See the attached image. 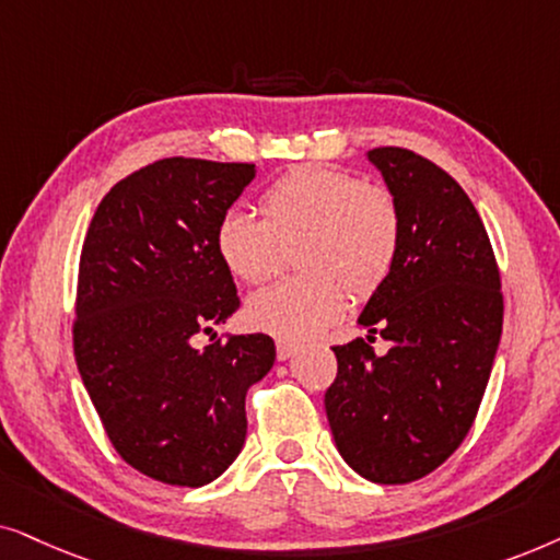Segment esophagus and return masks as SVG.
<instances>
[{
	"label": "esophagus",
	"mask_w": 560,
	"mask_h": 560,
	"mask_svg": "<svg viewBox=\"0 0 560 560\" xmlns=\"http://www.w3.org/2000/svg\"><path fill=\"white\" fill-rule=\"evenodd\" d=\"M296 350H300V342H294V340H276V355H279V361H289V358H292Z\"/></svg>",
	"instance_id": "1"
}]
</instances>
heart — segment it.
Wrapping results in <instances>:
<instances>
[{"label":"heart","mask_w":560,"mask_h":560,"mask_svg":"<svg viewBox=\"0 0 560 560\" xmlns=\"http://www.w3.org/2000/svg\"><path fill=\"white\" fill-rule=\"evenodd\" d=\"M264 220L243 207L222 212L214 245L230 273L260 284L284 266L296 276L260 289L245 304L253 327L304 340L330 327L353 300H369L392 273L401 243V212L382 184L330 166H296L260 197Z\"/></svg>","instance_id":"heart-1"}]
</instances>
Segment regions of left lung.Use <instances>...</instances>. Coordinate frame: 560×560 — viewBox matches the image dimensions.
<instances>
[{
	"label": "left lung",
	"instance_id": "obj_1",
	"mask_svg": "<svg viewBox=\"0 0 560 560\" xmlns=\"http://www.w3.org/2000/svg\"><path fill=\"white\" fill-rule=\"evenodd\" d=\"M401 212L392 273L358 325L393 342L335 346L338 376L325 412L346 464L376 483L435 471L479 412L502 335V281L487 228L453 176L407 148H374Z\"/></svg>",
	"mask_w": 560,
	"mask_h": 560
}]
</instances>
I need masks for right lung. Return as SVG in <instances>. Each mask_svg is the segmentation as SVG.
<instances>
[{
	"instance_id": "obj_1",
	"label": "right lung",
	"mask_w": 560,
	"mask_h": 560,
	"mask_svg": "<svg viewBox=\"0 0 560 560\" xmlns=\"http://www.w3.org/2000/svg\"><path fill=\"white\" fill-rule=\"evenodd\" d=\"M253 176V163L155 161L112 186L81 248V382L125 464L171 487H205L233 464L245 394L273 366L264 332L194 346L241 307L214 230Z\"/></svg>"
}]
</instances>
